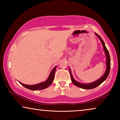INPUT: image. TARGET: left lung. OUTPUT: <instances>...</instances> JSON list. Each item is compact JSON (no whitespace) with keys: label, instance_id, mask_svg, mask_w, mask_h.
<instances>
[{"label":"left lung","instance_id":"obj_1","mask_svg":"<svg viewBox=\"0 0 120 120\" xmlns=\"http://www.w3.org/2000/svg\"><path fill=\"white\" fill-rule=\"evenodd\" d=\"M95 35H96L97 37L99 38V40L102 43V45L103 46V48H104V51L105 54H106V71H105V74L104 75L99 79L98 80H97L95 82H92V83H89V84H82V83H80L77 81L75 80L74 78H73L71 72V70L69 68V72L70 74V76H71V81L73 84H74L75 85L78 86L80 88H82V89H93L95 88V87H97L99 86V85L101 84L104 81L106 80V79L108 77L109 73V71H110V68H111V60H110V56H109V52L107 50V48L106 47V46L105 45V43L104 41H103V40L101 39V38L98 35L97 33H95Z\"/></svg>","mask_w":120,"mask_h":120}]
</instances>
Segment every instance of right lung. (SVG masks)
Wrapping results in <instances>:
<instances>
[{"label":"right lung","instance_id":"add662e5","mask_svg":"<svg viewBox=\"0 0 120 120\" xmlns=\"http://www.w3.org/2000/svg\"><path fill=\"white\" fill-rule=\"evenodd\" d=\"M56 66L52 70L50 74L49 75V77L47 80H46L45 82H42L41 83H40V84H36V85H25L23 84L22 83L20 82L22 86L25 87V88L29 89L30 90H42V89H44L46 88H48V87L50 86L51 85L53 82L54 79V74H55L56 72Z\"/></svg>","mask_w":120,"mask_h":120}]
</instances>
